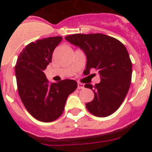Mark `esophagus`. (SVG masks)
<instances>
[{"label": "esophagus", "instance_id": "esophagus-1", "mask_svg": "<svg viewBox=\"0 0 152 152\" xmlns=\"http://www.w3.org/2000/svg\"><path fill=\"white\" fill-rule=\"evenodd\" d=\"M84 88V84L81 83H78L77 84V89H83Z\"/></svg>", "mask_w": 152, "mask_h": 152}]
</instances>
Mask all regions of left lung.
I'll return each mask as SVG.
<instances>
[{"label":"left lung","mask_w":152,"mask_h":152,"mask_svg":"<svg viewBox=\"0 0 152 152\" xmlns=\"http://www.w3.org/2000/svg\"><path fill=\"white\" fill-rule=\"evenodd\" d=\"M65 39L85 53L88 61L84 72L89 74L91 68H95L100 75L99 84L84 85L94 93V100L86 103L88 110L97 117H106L116 112L131 84L132 64L125 45L101 33L73 34L65 36Z\"/></svg>","instance_id":"1"}]
</instances>
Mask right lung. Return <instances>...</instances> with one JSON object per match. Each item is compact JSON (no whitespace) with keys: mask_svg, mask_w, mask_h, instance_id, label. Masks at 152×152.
<instances>
[{"mask_svg":"<svg viewBox=\"0 0 152 152\" xmlns=\"http://www.w3.org/2000/svg\"><path fill=\"white\" fill-rule=\"evenodd\" d=\"M61 40V36H54L28 44L15 65L17 89L24 107L35 119L44 123L61 116L67 98L77 88V82L70 79L50 84L44 73Z\"/></svg>","mask_w":152,"mask_h":152,"instance_id":"add662e5","label":"right lung"}]
</instances>
